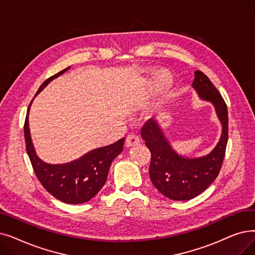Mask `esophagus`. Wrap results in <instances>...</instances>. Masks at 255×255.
Masks as SVG:
<instances>
[{
    "label": "esophagus",
    "mask_w": 255,
    "mask_h": 255,
    "mask_svg": "<svg viewBox=\"0 0 255 255\" xmlns=\"http://www.w3.org/2000/svg\"><path fill=\"white\" fill-rule=\"evenodd\" d=\"M139 143V137L135 134H129L127 137H126V146L127 147H132V146H135V145H138Z\"/></svg>",
    "instance_id": "obj_1"
}]
</instances>
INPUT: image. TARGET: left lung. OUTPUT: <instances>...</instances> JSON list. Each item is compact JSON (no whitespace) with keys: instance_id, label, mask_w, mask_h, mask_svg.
<instances>
[{"instance_id":"obj_1","label":"left lung","mask_w":255,"mask_h":255,"mask_svg":"<svg viewBox=\"0 0 255 255\" xmlns=\"http://www.w3.org/2000/svg\"><path fill=\"white\" fill-rule=\"evenodd\" d=\"M199 98L212 103L222 125L216 147L201 157H185L177 153L165 137L158 122L147 121L141 137L151 152L150 179L154 186L172 200L185 201L200 195L219 175L228 140V113L222 96L201 71L195 72L192 84Z\"/></svg>"}]
</instances>
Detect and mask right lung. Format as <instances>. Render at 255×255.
Masks as SVG:
<instances>
[{"mask_svg": "<svg viewBox=\"0 0 255 255\" xmlns=\"http://www.w3.org/2000/svg\"><path fill=\"white\" fill-rule=\"evenodd\" d=\"M69 69L70 66L47 79L39 87L35 97L52 80ZM32 101L27 112L24 133L28 156L38 180L52 196L64 203L80 204L90 201L105 184L110 164L123 151L125 138H122L109 146L94 149L80 158L70 162L57 164L47 163L37 156L30 134L28 117Z\"/></svg>", "mask_w": 255, "mask_h": 255, "instance_id": "obj_1", "label": "right lung"}]
</instances>
